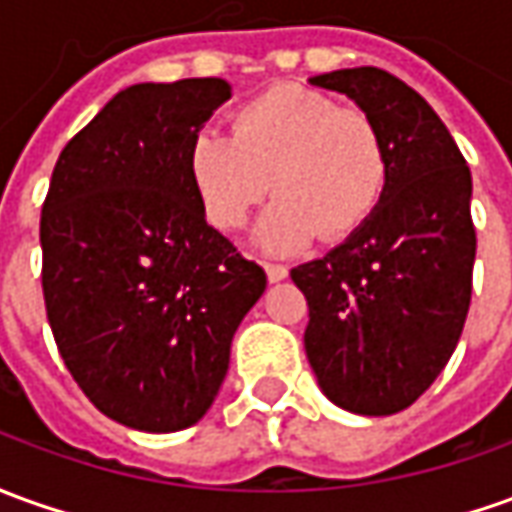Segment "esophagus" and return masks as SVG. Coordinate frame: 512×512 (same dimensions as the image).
<instances>
[{"label": "esophagus", "mask_w": 512, "mask_h": 512, "mask_svg": "<svg viewBox=\"0 0 512 512\" xmlns=\"http://www.w3.org/2000/svg\"><path fill=\"white\" fill-rule=\"evenodd\" d=\"M264 273H267V278L276 284V281H284V278L290 276V270L284 267V264H273V262H267L264 264Z\"/></svg>", "instance_id": "obj_1"}]
</instances>
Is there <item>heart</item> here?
I'll use <instances>...</instances> for the list:
<instances>
[{"label":"heart","mask_w":512,"mask_h":512,"mask_svg":"<svg viewBox=\"0 0 512 512\" xmlns=\"http://www.w3.org/2000/svg\"><path fill=\"white\" fill-rule=\"evenodd\" d=\"M186 172L203 217L228 234L248 222L273 178L278 197L256 228V242L292 253L323 231L345 239L370 220L387 183V150L362 108L278 86L236 108L231 136L197 130Z\"/></svg>","instance_id":"obj_1"}]
</instances>
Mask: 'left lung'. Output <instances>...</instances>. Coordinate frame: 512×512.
I'll use <instances>...</instances> for the list:
<instances>
[{"instance_id": "1", "label": "left lung", "mask_w": 512, "mask_h": 512, "mask_svg": "<svg viewBox=\"0 0 512 512\" xmlns=\"http://www.w3.org/2000/svg\"><path fill=\"white\" fill-rule=\"evenodd\" d=\"M373 116L387 183L370 220L290 276L309 303L306 357L329 401L393 415L438 379L463 334L477 231L471 169L432 105L384 69L317 74Z\"/></svg>"}]
</instances>
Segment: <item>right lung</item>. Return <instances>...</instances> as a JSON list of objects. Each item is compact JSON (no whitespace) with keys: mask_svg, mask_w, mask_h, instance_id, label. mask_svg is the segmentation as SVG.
Segmentation results:
<instances>
[{"mask_svg":"<svg viewBox=\"0 0 512 512\" xmlns=\"http://www.w3.org/2000/svg\"><path fill=\"white\" fill-rule=\"evenodd\" d=\"M220 77L136 83L63 147L41 211L44 303L88 401L139 432L197 424L267 276L214 231L186 153Z\"/></svg>","mask_w":512,"mask_h":512,"instance_id":"obj_1","label":"right lung"}]
</instances>
